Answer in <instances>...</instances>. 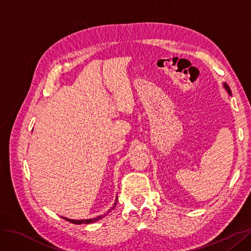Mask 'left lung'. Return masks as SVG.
I'll return each mask as SVG.
<instances>
[{"instance_id": "obj_1", "label": "left lung", "mask_w": 251, "mask_h": 251, "mask_svg": "<svg viewBox=\"0 0 251 251\" xmlns=\"http://www.w3.org/2000/svg\"><path fill=\"white\" fill-rule=\"evenodd\" d=\"M223 87H224V89L227 91V93H228V94L231 96V91H230V89H229L228 85H227L226 82H223Z\"/></svg>"}]
</instances>
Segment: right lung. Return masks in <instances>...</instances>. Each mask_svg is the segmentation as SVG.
Instances as JSON below:
<instances>
[{"label":"right lung","instance_id":"add662e5","mask_svg":"<svg viewBox=\"0 0 251 251\" xmlns=\"http://www.w3.org/2000/svg\"><path fill=\"white\" fill-rule=\"evenodd\" d=\"M116 203H117V198H116V200H115V203H114V205L113 206L105 212V214H103V215H100V216H98V217H96V218H92V219H86V220H73V219H69V218H65V217H62L63 219H65L66 221H69L70 223H73V224H90V223H94V222H96V221H100V220H101L102 218H104L105 216H107L109 212L116 206Z\"/></svg>","mask_w":251,"mask_h":251}]
</instances>
